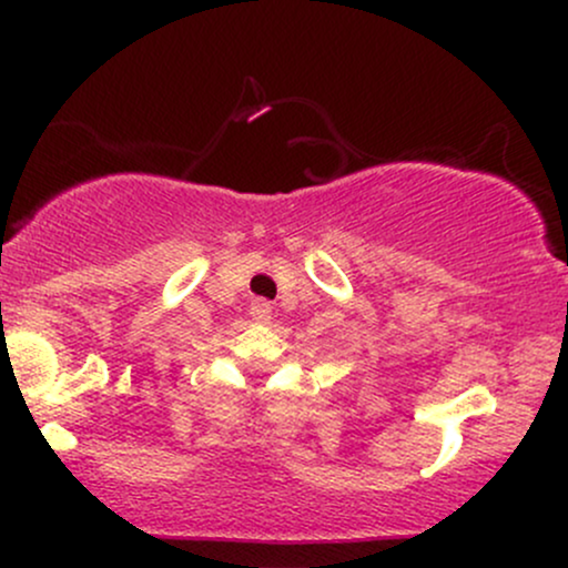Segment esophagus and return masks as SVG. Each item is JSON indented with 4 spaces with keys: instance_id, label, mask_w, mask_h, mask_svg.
<instances>
[{
    "instance_id": "1",
    "label": "esophagus",
    "mask_w": 568,
    "mask_h": 568,
    "mask_svg": "<svg viewBox=\"0 0 568 568\" xmlns=\"http://www.w3.org/2000/svg\"><path fill=\"white\" fill-rule=\"evenodd\" d=\"M251 317L256 323H270V317H272L270 302H264V298H256V302L251 304Z\"/></svg>"
}]
</instances>
